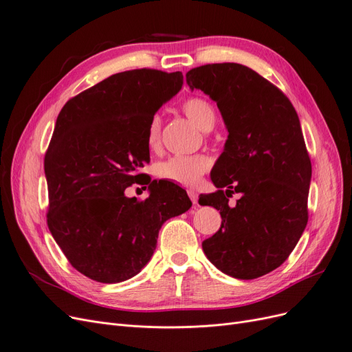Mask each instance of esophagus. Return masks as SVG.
I'll return each instance as SVG.
<instances>
[{
  "label": "esophagus",
  "mask_w": 352,
  "mask_h": 352,
  "mask_svg": "<svg viewBox=\"0 0 352 352\" xmlns=\"http://www.w3.org/2000/svg\"><path fill=\"white\" fill-rule=\"evenodd\" d=\"M188 197L191 199V201H192V204H197V201H199V194L194 191V190H188Z\"/></svg>",
  "instance_id": "1"
}]
</instances>
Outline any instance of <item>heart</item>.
Returning <instances> with one entry per match:
<instances>
[{
    "instance_id": "heart-1",
    "label": "heart",
    "mask_w": 352,
    "mask_h": 352,
    "mask_svg": "<svg viewBox=\"0 0 352 352\" xmlns=\"http://www.w3.org/2000/svg\"><path fill=\"white\" fill-rule=\"evenodd\" d=\"M184 114L199 129L209 132L216 123V113L212 104L201 97H191L183 102ZM162 120L158 114H155L148 126V145L155 149L160 145ZM210 168V160L204 155H186L173 156L155 166V173L160 178L173 181L181 186L197 184L200 177Z\"/></svg>"
}]
</instances>
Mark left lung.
<instances>
[{
    "label": "left lung",
    "instance_id": "8db88e82",
    "mask_svg": "<svg viewBox=\"0 0 352 352\" xmlns=\"http://www.w3.org/2000/svg\"><path fill=\"white\" fill-rule=\"evenodd\" d=\"M191 91L216 101L228 129L212 181L199 203L220 210L222 225L201 246L225 274L254 280L289 258L307 225L311 164L290 100L241 63H209L187 72ZM241 199L228 206V197Z\"/></svg>",
    "mask_w": 352,
    "mask_h": 352
}]
</instances>
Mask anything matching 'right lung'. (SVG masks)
<instances>
[{"mask_svg": "<svg viewBox=\"0 0 352 352\" xmlns=\"http://www.w3.org/2000/svg\"><path fill=\"white\" fill-rule=\"evenodd\" d=\"M183 80L179 71L119 72L71 98L58 116L45 155L47 226L91 280L113 284L139 274L161 226L191 207L186 190L139 174L151 161L149 122ZM139 180L150 184L143 202L124 194Z\"/></svg>", "mask_w": 352, "mask_h": 352, "instance_id": "add662e5", "label": "right lung"}]
</instances>
